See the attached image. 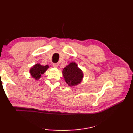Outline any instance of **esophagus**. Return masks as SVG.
<instances>
[{
    "mask_svg": "<svg viewBox=\"0 0 133 133\" xmlns=\"http://www.w3.org/2000/svg\"><path fill=\"white\" fill-rule=\"evenodd\" d=\"M53 66L54 67H57L58 66V63H54L53 64Z\"/></svg>",
    "mask_w": 133,
    "mask_h": 133,
    "instance_id": "esophagus-1",
    "label": "esophagus"
}]
</instances>
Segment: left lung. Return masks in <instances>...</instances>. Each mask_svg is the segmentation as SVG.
I'll use <instances>...</instances> for the list:
<instances>
[{"label": "left lung", "instance_id": "1", "mask_svg": "<svg viewBox=\"0 0 133 133\" xmlns=\"http://www.w3.org/2000/svg\"><path fill=\"white\" fill-rule=\"evenodd\" d=\"M63 76L64 80L69 86L76 85L82 82L83 78V73L78 68L77 64L71 62L63 70Z\"/></svg>", "mask_w": 133, "mask_h": 133}]
</instances>
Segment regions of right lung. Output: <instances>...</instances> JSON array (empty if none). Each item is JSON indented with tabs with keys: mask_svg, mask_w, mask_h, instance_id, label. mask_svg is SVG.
Instances as JSON below:
<instances>
[{
	"mask_svg": "<svg viewBox=\"0 0 133 133\" xmlns=\"http://www.w3.org/2000/svg\"><path fill=\"white\" fill-rule=\"evenodd\" d=\"M49 66L48 65L46 66H42L39 63H37L33 66L30 70V73L31 76L33 78H35V80H39L41 77L42 75L44 74L47 70L48 69Z\"/></svg>",
	"mask_w": 133,
	"mask_h": 133,
	"instance_id": "obj_1",
	"label": "right lung"
}]
</instances>
